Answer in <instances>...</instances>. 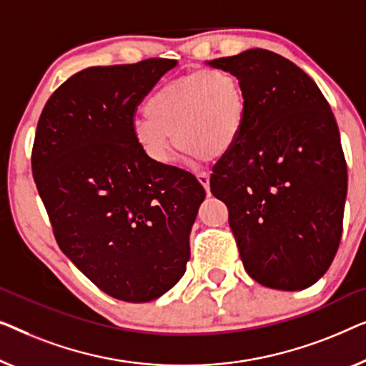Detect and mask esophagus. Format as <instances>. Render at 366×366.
Here are the masks:
<instances>
[{
    "instance_id": "34e87169",
    "label": "esophagus",
    "mask_w": 366,
    "mask_h": 366,
    "mask_svg": "<svg viewBox=\"0 0 366 366\" xmlns=\"http://www.w3.org/2000/svg\"><path fill=\"white\" fill-rule=\"evenodd\" d=\"M197 181L200 182V185H202V187H204L205 190H209V185H210L209 174H205V172H200V174H197Z\"/></svg>"
}]
</instances>
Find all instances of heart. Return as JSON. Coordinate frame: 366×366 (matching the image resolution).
Returning <instances> with one entry per match:
<instances>
[{"label":"heart","instance_id":"obj_1","mask_svg":"<svg viewBox=\"0 0 366 366\" xmlns=\"http://www.w3.org/2000/svg\"><path fill=\"white\" fill-rule=\"evenodd\" d=\"M249 102L242 81L225 69H200L159 87L131 134L159 166L172 161L174 141L189 157L219 159L232 151L245 127ZM174 137L172 138V136Z\"/></svg>","mask_w":366,"mask_h":366}]
</instances>
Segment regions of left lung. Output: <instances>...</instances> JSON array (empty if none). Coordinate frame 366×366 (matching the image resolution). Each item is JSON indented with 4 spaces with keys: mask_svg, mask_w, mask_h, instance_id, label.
<instances>
[{
    "mask_svg": "<svg viewBox=\"0 0 366 366\" xmlns=\"http://www.w3.org/2000/svg\"><path fill=\"white\" fill-rule=\"evenodd\" d=\"M207 64L234 73L249 102L210 190L227 205L247 274L303 290L328 270L342 237L347 162L335 117L310 76L284 56L255 48Z\"/></svg>",
    "mask_w": 366,
    "mask_h": 366,
    "instance_id": "left-lung-1",
    "label": "left lung"
}]
</instances>
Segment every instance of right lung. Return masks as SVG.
<instances>
[{
  "instance_id": "1",
  "label": "right lung",
  "mask_w": 366,
  "mask_h": 366,
  "mask_svg": "<svg viewBox=\"0 0 366 366\" xmlns=\"http://www.w3.org/2000/svg\"><path fill=\"white\" fill-rule=\"evenodd\" d=\"M176 59L94 66L63 82L36 127L31 167L59 249L96 287L141 303L181 280L205 190L159 166L131 134L137 106Z\"/></svg>"
}]
</instances>
